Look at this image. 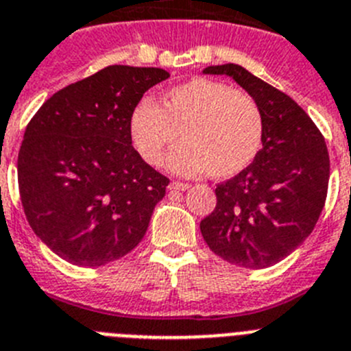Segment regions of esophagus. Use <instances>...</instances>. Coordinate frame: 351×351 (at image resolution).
Here are the masks:
<instances>
[{"mask_svg": "<svg viewBox=\"0 0 351 351\" xmlns=\"http://www.w3.org/2000/svg\"><path fill=\"white\" fill-rule=\"evenodd\" d=\"M169 189H171V191L183 192V191H189V189H191V185H189V183H183V182H173L171 185H169Z\"/></svg>", "mask_w": 351, "mask_h": 351, "instance_id": "1", "label": "esophagus"}]
</instances>
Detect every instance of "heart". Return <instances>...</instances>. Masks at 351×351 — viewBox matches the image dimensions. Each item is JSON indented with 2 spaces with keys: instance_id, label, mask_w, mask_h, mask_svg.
<instances>
[{
  "instance_id": "b5f03b06",
  "label": "heart",
  "mask_w": 351,
  "mask_h": 351,
  "mask_svg": "<svg viewBox=\"0 0 351 351\" xmlns=\"http://www.w3.org/2000/svg\"><path fill=\"white\" fill-rule=\"evenodd\" d=\"M262 131L255 101L210 78H192L166 90L160 106L143 97L128 119L132 147L152 166L162 160L180 134L185 138L166 159L169 171L183 176L238 175L257 157Z\"/></svg>"
}]
</instances>
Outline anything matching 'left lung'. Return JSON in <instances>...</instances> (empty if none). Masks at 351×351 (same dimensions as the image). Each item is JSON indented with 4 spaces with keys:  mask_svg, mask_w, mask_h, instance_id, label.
Segmentation results:
<instances>
[{
    "mask_svg": "<svg viewBox=\"0 0 351 351\" xmlns=\"http://www.w3.org/2000/svg\"><path fill=\"white\" fill-rule=\"evenodd\" d=\"M250 94L262 115V148L248 168L215 189L217 206L201 234L223 261L262 269L304 243L318 222L329 185V152L308 113L290 96L239 64L208 66Z\"/></svg>",
    "mask_w": 351,
    "mask_h": 351,
    "instance_id": "8db88e82",
    "label": "left lung"
}]
</instances>
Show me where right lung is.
Masks as SVG:
<instances>
[{
    "mask_svg": "<svg viewBox=\"0 0 351 351\" xmlns=\"http://www.w3.org/2000/svg\"><path fill=\"white\" fill-rule=\"evenodd\" d=\"M168 77L108 66L49 97L27 124L17 160L22 206L34 234L66 262L106 266L143 239L169 180L138 156L128 119Z\"/></svg>",
    "mask_w": 351,
    "mask_h": 351,
    "instance_id": "obj_1",
    "label": "right lung"
}]
</instances>
